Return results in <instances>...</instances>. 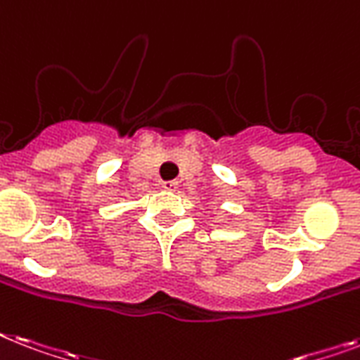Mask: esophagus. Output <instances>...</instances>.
Returning <instances> with one entry per match:
<instances>
[{
  "instance_id": "1",
  "label": "esophagus",
  "mask_w": 360,
  "mask_h": 360,
  "mask_svg": "<svg viewBox=\"0 0 360 360\" xmlns=\"http://www.w3.org/2000/svg\"><path fill=\"white\" fill-rule=\"evenodd\" d=\"M162 188L175 190L177 188V181H162Z\"/></svg>"
}]
</instances>
